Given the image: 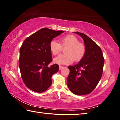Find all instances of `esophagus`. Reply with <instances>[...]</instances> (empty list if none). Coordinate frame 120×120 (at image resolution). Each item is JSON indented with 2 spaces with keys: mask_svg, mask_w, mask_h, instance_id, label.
I'll return each instance as SVG.
<instances>
[{
  "mask_svg": "<svg viewBox=\"0 0 120 120\" xmlns=\"http://www.w3.org/2000/svg\"><path fill=\"white\" fill-rule=\"evenodd\" d=\"M63 68H64V67H63V66H59V69H60V70L61 69H62Z\"/></svg>",
  "mask_w": 120,
  "mask_h": 120,
  "instance_id": "1",
  "label": "esophagus"
}]
</instances>
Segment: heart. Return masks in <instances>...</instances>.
<instances>
[{
	"label": "heart",
	"mask_w": 120,
	"mask_h": 120,
	"mask_svg": "<svg viewBox=\"0 0 120 120\" xmlns=\"http://www.w3.org/2000/svg\"><path fill=\"white\" fill-rule=\"evenodd\" d=\"M50 49L52 53L56 55L61 51L62 48L67 47L64 51L65 54H60L53 59L58 64H68L72 62L79 61L84 57L86 49L82 43L74 35H67L60 38V43L53 40L50 43Z\"/></svg>",
	"instance_id": "b5f03b06"
}]
</instances>
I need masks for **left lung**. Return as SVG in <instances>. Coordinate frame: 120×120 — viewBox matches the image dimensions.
Returning <instances> with one entry per match:
<instances>
[{
    "instance_id": "1",
    "label": "left lung",
    "mask_w": 120,
    "mask_h": 120,
    "mask_svg": "<svg viewBox=\"0 0 120 120\" xmlns=\"http://www.w3.org/2000/svg\"><path fill=\"white\" fill-rule=\"evenodd\" d=\"M82 36L84 41L85 55L78 64L69 66V75L67 85L75 95L90 93L95 88L103 74L104 59L100 47L84 33L75 32Z\"/></svg>"
}]
</instances>
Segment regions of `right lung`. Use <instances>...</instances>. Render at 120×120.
Returning <instances> with one entry per match:
<instances>
[{
	"mask_svg": "<svg viewBox=\"0 0 120 120\" xmlns=\"http://www.w3.org/2000/svg\"><path fill=\"white\" fill-rule=\"evenodd\" d=\"M63 32L43 28L26 38L20 48L22 78L26 87L34 92L47 90L52 84V76L58 71V64L48 66L52 61L49 45L53 38Z\"/></svg>",
	"mask_w": 120,
	"mask_h": 120,
	"instance_id": "right-lung-1",
	"label": "right lung"
}]
</instances>
